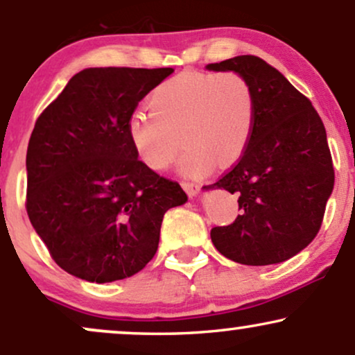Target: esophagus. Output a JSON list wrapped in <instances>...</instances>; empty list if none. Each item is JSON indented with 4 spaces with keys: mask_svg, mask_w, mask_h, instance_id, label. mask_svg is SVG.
<instances>
[{
    "mask_svg": "<svg viewBox=\"0 0 355 355\" xmlns=\"http://www.w3.org/2000/svg\"><path fill=\"white\" fill-rule=\"evenodd\" d=\"M182 187H183V190L190 195V197H195V195L200 191V185H198V183H193V182H182Z\"/></svg>",
    "mask_w": 355,
    "mask_h": 355,
    "instance_id": "34e87169",
    "label": "esophagus"
}]
</instances>
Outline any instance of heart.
I'll return each instance as SVG.
<instances>
[{"label":"heart","mask_w":355,"mask_h":355,"mask_svg":"<svg viewBox=\"0 0 355 355\" xmlns=\"http://www.w3.org/2000/svg\"><path fill=\"white\" fill-rule=\"evenodd\" d=\"M150 116L128 121V138L144 164L164 172L185 146L180 166L203 177L214 164L229 166L245 152L255 123V93L237 71H183L153 89Z\"/></svg>","instance_id":"1"}]
</instances>
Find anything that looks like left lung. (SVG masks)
I'll return each instance as SVG.
<instances>
[{
	"label": "left lung",
	"instance_id": "left-lung-1",
	"mask_svg": "<svg viewBox=\"0 0 355 355\" xmlns=\"http://www.w3.org/2000/svg\"><path fill=\"white\" fill-rule=\"evenodd\" d=\"M237 71L255 93V123L245 152L229 172L205 189L239 197L234 223L214 227L222 255L243 266L291 259L319 234L334 189L327 133L311 100L274 67L254 55L209 64Z\"/></svg>",
	"mask_w": 355,
	"mask_h": 355
}]
</instances>
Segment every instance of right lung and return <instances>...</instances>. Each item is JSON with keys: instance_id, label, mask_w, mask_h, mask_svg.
<instances>
[{"instance_id": "obj_1", "label": "right lung", "mask_w": 355, "mask_h": 355, "mask_svg": "<svg viewBox=\"0 0 355 355\" xmlns=\"http://www.w3.org/2000/svg\"><path fill=\"white\" fill-rule=\"evenodd\" d=\"M172 68H87L36 120L26 152V211L51 259L105 284L153 259L165 211L187 202L177 182L138 160L128 121Z\"/></svg>"}]
</instances>
